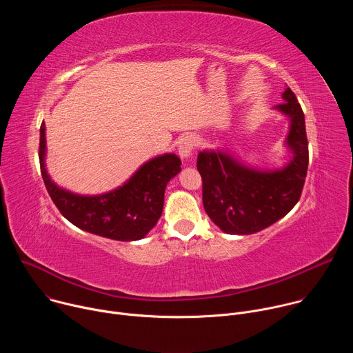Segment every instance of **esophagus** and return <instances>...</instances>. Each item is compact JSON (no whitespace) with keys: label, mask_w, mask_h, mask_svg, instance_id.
I'll return each instance as SVG.
<instances>
[{"label":"esophagus","mask_w":353,"mask_h":353,"mask_svg":"<svg viewBox=\"0 0 353 353\" xmlns=\"http://www.w3.org/2000/svg\"><path fill=\"white\" fill-rule=\"evenodd\" d=\"M195 149V138L192 135H187L180 141L179 145V154L183 159H188L192 157V152Z\"/></svg>","instance_id":"34e87169"}]
</instances>
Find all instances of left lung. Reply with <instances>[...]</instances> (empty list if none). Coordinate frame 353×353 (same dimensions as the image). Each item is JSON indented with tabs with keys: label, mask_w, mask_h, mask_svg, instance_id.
<instances>
[{
	"label": "left lung",
	"mask_w": 353,
	"mask_h": 353,
	"mask_svg": "<svg viewBox=\"0 0 353 353\" xmlns=\"http://www.w3.org/2000/svg\"><path fill=\"white\" fill-rule=\"evenodd\" d=\"M282 97L285 102L275 109L289 117L286 145L293 154L285 168L257 170L225 152L198 154L196 169L203 177L205 212L225 233H257L283 218L301 195L309 166L305 114L290 88L285 89Z\"/></svg>",
	"instance_id": "1"
}]
</instances>
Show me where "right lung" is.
<instances>
[{
	"label": "right lung",
	"instance_id": "obj_1",
	"mask_svg": "<svg viewBox=\"0 0 353 353\" xmlns=\"http://www.w3.org/2000/svg\"><path fill=\"white\" fill-rule=\"evenodd\" d=\"M46 127H40L39 161L46 188L53 203L77 228L89 233L134 241L145 237L159 221L163 211L165 190L170 179L181 170L174 154H165L142 165L121 187L100 195H78L57 187L47 174Z\"/></svg>",
	"mask_w": 353,
	"mask_h": 353
}]
</instances>
